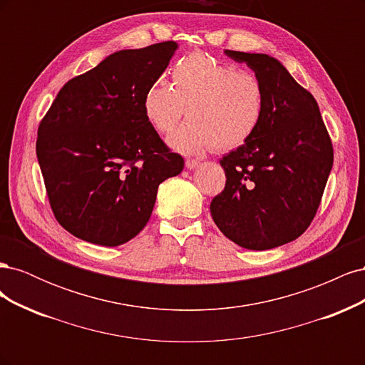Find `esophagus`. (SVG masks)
Listing matches in <instances>:
<instances>
[{"label": "esophagus", "mask_w": 365, "mask_h": 365, "mask_svg": "<svg viewBox=\"0 0 365 365\" xmlns=\"http://www.w3.org/2000/svg\"><path fill=\"white\" fill-rule=\"evenodd\" d=\"M201 164V161L200 160H192V158H189V160H185V168L187 169H196L197 168V165H200Z\"/></svg>", "instance_id": "obj_1"}]
</instances>
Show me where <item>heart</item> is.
Instances as JSON below:
<instances>
[{
    "label": "heart",
    "instance_id": "obj_1",
    "mask_svg": "<svg viewBox=\"0 0 365 365\" xmlns=\"http://www.w3.org/2000/svg\"><path fill=\"white\" fill-rule=\"evenodd\" d=\"M172 86L153 83L143 94V114L158 134L168 135L187 109L190 120L170 137L184 153L212 148L233 150L256 134L264 113V90L259 77L195 51L176 62Z\"/></svg>",
    "mask_w": 365,
    "mask_h": 365
}]
</instances>
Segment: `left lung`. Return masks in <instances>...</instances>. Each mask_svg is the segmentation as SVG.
Instances as JSON below:
<instances>
[{"label": "left lung", "instance_id": "1", "mask_svg": "<svg viewBox=\"0 0 365 365\" xmlns=\"http://www.w3.org/2000/svg\"><path fill=\"white\" fill-rule=\"evenodd\" d=\"M264 90L260 126L220 160L225 189L210 212L242 248L271 250L300 237L315 217L334 164L332 140L314 96L268 54L225 50Z\"/></svg>", "mask_w": 365, "mask_h": 365}]
</instances>
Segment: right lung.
Listing matches in <instances>:
<instances>
[{"mask_svg":"<svg viewBox=\"0 0 365 365\" xmlns=\"http://www.w3.org/2000/svg\"><path fill=\"white\" fill-rule=\"evenodd\" d=\"M178 43L121 50L65 83L38 128L36 155L58 222L82 240L117 247L146 227L158 185L181 173L143 114V94Z\"/></svg>","mask_w":365,"mask_h":365,"instance_id":"add662e5","label":"right lung"}]
</instances>
